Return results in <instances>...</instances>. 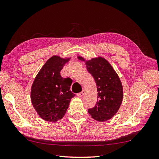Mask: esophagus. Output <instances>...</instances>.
Here are the masks:
<instances>
[{"label":"esophagus","mask_w":159,"mask_h":159,"mask_svg":"<svg viewBox=\"0 0 159 159\" xmlns=\"http://www.w3.org/2000/svg\"><path fill=\"white\" fill-rule=\"evenodd\" d=\"M85 91L84 89H83L80 93H78V97H82V96L85 94Z\"/></svg>","instance_id":"1"}]
</instances>
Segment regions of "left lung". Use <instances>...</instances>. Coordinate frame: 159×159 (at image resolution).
Instances as JSON below:
<instances>
[{
    "instance_id": "obj_1",
    "label": "left lung",
    "mask_w": 159,
    "mask_h": 159,
    "mask_svg": "<svg viewBox=\"0 0 159 159\" xmlns=\"http://www.w3.org/2000/svg\"><path fill=\"white\" fill-rule=\"evenodd\" d=\"M78 59L85 61L84 57ZM86 68L93 77L98 85V102L88 112L98 121H106L111 119L121 106L123 91L118 75L109 62L102 57L86 61Z\"/></svg>"
}]
</instances>
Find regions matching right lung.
Instances as JSON below:
<instances>
[{"instance_id":"add662e5","label":"right lung","mask_w":159,"mask_h":159,"mask_svg":"<svg viewBox=\"0 0 159 159\" xmlns=\"http://www.w3.org/2000/svg\"><path fill=\"white\" fill-rule=\"evenodd\" d=\"M70 58L54 56L38 74L31 88V102L39 116L54 122L64 117L71 99L75 95L70 90L72 80L62 78L60 71Z\"/></svg>"}]
</instances>
